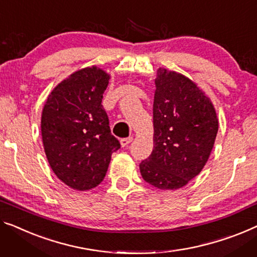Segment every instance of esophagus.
<instances>
[{"label":"esophagus","mask_w":257,"mask_h":257,"mask_svg":"<svg viewBox=\"0 0 257 257\" xmlns=\"http://www.w3.org/2000/svg\"><path fill=\"white\" fill-rule=\"evenodd\" d=\"M132 141H133V137H128V139H122L121 141H120V143H121V147L122 148H127L128 145L132 143Z\"/></svg>","instance_id":"obj_1"}]
</instances>
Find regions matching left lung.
I'll return each instance as SVG.
<instances>
[{
	"label": "left lung",
	"mask_w": 257,
	"mask_h": 257,
	"mask_svg": "<svg viewBox=\"0 0 257 257\" xmlns=\"http://www.w3.org/2000/svg\"><path fill=\"white\" fill-rule=\"evenodd\" d=\"M155 83L153 150L140 164V171L156 188L175 190L205 166L218 117L210 98L185 75L159 68Z\"/></svg>",
	"instance_id": "left-lung-1"
}]
</instances>
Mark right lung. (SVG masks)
I'll return each instance as SVG.
<instances>
[{"label":"right lung","instance_id":"right-lung-1","mask_svg":"<svg viewBox=\"0 0 257 257\" xmlns=\"http://www.w3.org/2000/svg\"><path fill=\"white\" fill-rule=\"evenodd\" d=\"M110 76L92 66L77 70L49 93L41 114V136L49 166L63 183L83 191L104 180L112 153L120 149L101 105Z\"/></svg>","mask_w":257,"mask_h":257}]
</instances>
